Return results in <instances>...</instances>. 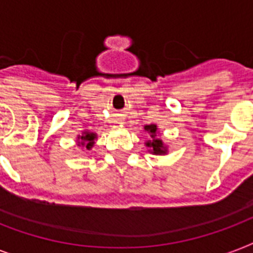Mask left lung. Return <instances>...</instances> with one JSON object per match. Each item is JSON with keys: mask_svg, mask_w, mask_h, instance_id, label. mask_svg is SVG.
Segmentation results:
<instances>
[{"mask_svg": "<svg viewBox=\"0 0 253 253\" xmlns=\"http://www.w3.org/2000/svg\"><path fill=\"white\" fill-rule=\"evenodd\" d=\"M144 130L148 131L151 134V138H152V140H150V142H147V146L151 147V152H154L155 155H162V154H166L167 150L166 147L163 146V142L160 140V139L156 138V126L155 125H150V126H146L144 127Z\"/></svg>", "mask_w": 253, "mask_h": 253, "instance_id": "left-lung-1", "label": "left lung"}]
</instances>
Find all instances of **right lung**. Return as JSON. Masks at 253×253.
Wrapping results in <instances>:
<instances>
[{
	"label": "right lung",
	"mask_w": 253,
	"mask_h": 253,
	"mask_svg": "<svg viewBox=\"0 0 253 253\" xmlns=\"http://www.w3.org/2000/svg\"><path fill=\"white\" fill-rule=\"evenodd\" d=\"M95 138V134L93 132H85L84 135L79 136V146L80 147H86L87 150L93 146V140Z\"/></svg>",
	"instance_id": "add662e5"
}]
</instances>
